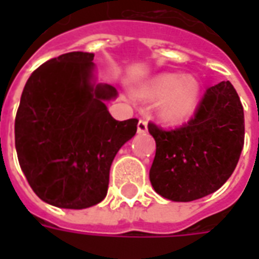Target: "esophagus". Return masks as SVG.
Instances as JSON below:
<instances>
[{
    "instance_id": "obj_1",
    "label": "esophagus",
    "mask_w": 259,
    "mask_h": 259,
    "mask_svg": "<svg viewBox=\"0 0 259 259\" xmlns=\"http://www.w3.org/2000/svg\"><path fill=\"white\" fill-rule=\"evenodd\" d=\"M147 129H148V123H147L146 119H140L139 123H137V132L139 133H146Z\"/></svg>"
}]
</instances>
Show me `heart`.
Returning a JSON list of instances; mask_svg holds the SVG:
<instances>
[{
  "instance_id": "heart-1",
  "label": "heart",
  "mask_w": 259,
  "mask_h": 259,
  "mask_svg": "<svg viewBox=\"0 0 259 259\" xmlns=\"http://www.w3.org/2000/svg\"><path fill=\"white\" fill-rule=\"evenodd\" d=\"M200 81L193 76H179L166 73L158 76L143 90V97H162L158 111L159 115L170 122L185 120L194 112L200 101Z\"/></svg>"
}]
</instances>
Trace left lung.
<instances>
[{
	"label": "left lung",
	"mask_w": 259,
	"mask_h": 259,
	"mask_svg": "<svg viewBox=\"0 0 259 259\" xmlns=\"http://www.w3.org/2000/svg\"><path fill=\"white\" fill-rule=\"evenodd\" d=\"M157 151L150 169L154 190L172 201H194L221 189L244 146V112L230 81L205 91L194 116L175 129L148 123Z\"/></svg>",
	"instance_id": "left-lung-1"
}]
</instances>
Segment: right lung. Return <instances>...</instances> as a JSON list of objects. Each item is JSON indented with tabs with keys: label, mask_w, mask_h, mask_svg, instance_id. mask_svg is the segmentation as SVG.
<instances>
[{
	"label": "right lung",
	"mask_w": 259,
	"mask_h": 259,
	"mask_svg": "<svg viewBox=\"0 0 259 259\" xmlns=\"http://www.w3.org/2000/svg\"><path fill=\"white\" fill-rule=\"evenodd\" d=\"M94 54L74 51L37 68L20 97L15 147L29 185L42 201L83 209L101 202L119 148L139 120H116L105 101L109 84H94Z\"/></svg>",
	"instance_id": "add662e5"
}]
</instances>
